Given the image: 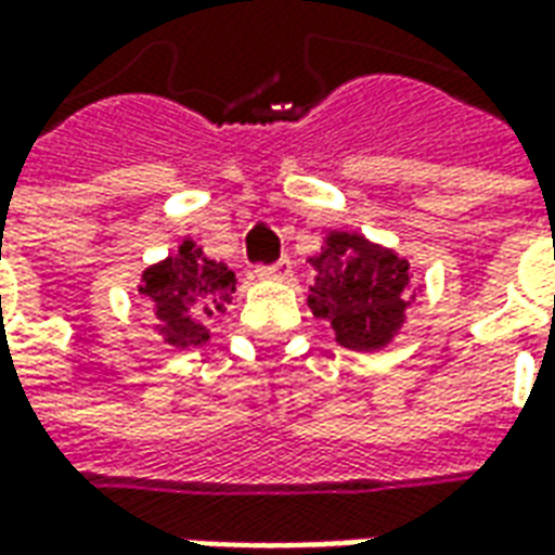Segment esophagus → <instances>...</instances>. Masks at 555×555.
Instances as JSON below:
<instances>
[{
  "instance_id": "34e87169",
  "label": "esophagus",
  "mask_w": 555,
  "mask_h": 555,
  "mask_svg": "<svg viewBox=\"0 0 555 555\" xmlns=\"http://www.w3.org/2000/svg\"><path fill=\"white\" fill-rule=\"evenodd\" d=\"M255 276H258V279H285V276H291V261H288V258H279L276 264L255 267Z\"/></svg>"
}]
</instances>
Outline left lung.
Here are the masks:
<instances>
[{"mask_svg": "<svg viewBox=\"0 0 555 555\" xmlns=\"http://www.w3.org/2000/svg\"><path fill=\"white\" fill-rule=\"evenodd\" d=\"M318 285L309 294L314 318H326L336 341L350 350L384 348L404 321L408 261L360 234L333 231L324 253L309 258Z\"/></svg>", "mask_w": 555, "mask_h": 555, "instance_id": "1", "label": "left lung"}]
</instances>
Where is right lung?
<instances>
[{
  "label": "right lung",
  "instance_id": "add662e5",
  "mask_svg": "<svg viewBox=\"0 0 555 555\" xmlns=\"http://www.w3.org/2000/svg\"><path fill=\"white\" fill-rule=\"evenodd\" d=\"M139 291L157 314L159 336L175 348H198L210 338L207 324L231 302L234 273L183 241L178 255L147 267Z\"/></svg>",
  "mask_w": 555,
  "mask_h": 555
}]
</instances>
